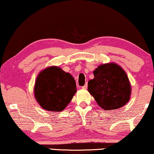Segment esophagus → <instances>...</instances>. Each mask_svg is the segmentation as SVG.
I'll use <instances>...</instances> for the list:
<instances>
[{"mask_svg":"<svg viewBox=\"0 0 154 154\" xmlns=\"http://www.w3.org/2000/svg\"><path fill=\"white\" fill-rule=\"evenodd\" d=\"M82 89H85H85L88 88V83H87V82H86L85 85L84 86H82Z\"/></svg>","mask_w":154,"mask_h":154,"instance_id":"obj_1","label":"esophagus"}]
</instances>
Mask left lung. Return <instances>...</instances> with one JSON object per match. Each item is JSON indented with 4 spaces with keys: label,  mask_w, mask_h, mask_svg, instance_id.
<instances>
[{
    "label": "left lung",
    "mask_w": 154,
    "mask_h": 154,
    "mask_svg": "<svg viewBox=\"0 0 154 154\" xmlns=\"http://www.w3.org/2000/svg\"><path fill=\"white\" fill-rule=\"evenodd\" d=\"M93 73L94 78L88 82V91L101 108L116 110L128 103L131 84L121 66L115 63L101 64Z\"/></svg>",
    "instance_id": "left-lung-1"
}]
</instances>
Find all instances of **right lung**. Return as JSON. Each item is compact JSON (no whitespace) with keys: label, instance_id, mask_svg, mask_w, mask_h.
Returning a JSON list of instances; mask_svg holds the SVG:
<instances>
[{"label":"right lung","instance_id":"add662e5","mask_svg":"<svg viewBox=\"0 0 154 154\" xmlns=\"http://www.w3.org/2000/svg\"><path fill=\"white\" fill-rule=\"evenodd\" d=\"M76 92L72 75L58 66H49L37 75L34 88L35 99L44 110L60 112Z\"/></svg>","mask_w":154,"mask_h":154}]
</instances>
